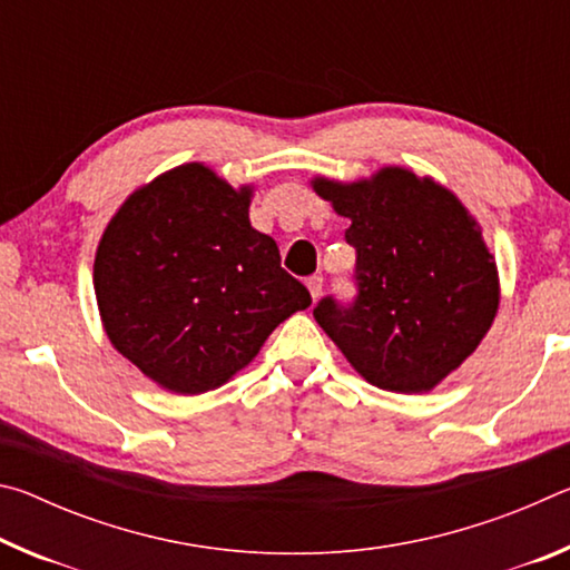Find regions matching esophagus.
I'll return each instance as SVG.
<instances>
[{
  "label": "esophagus",
  "instance_id": "34e87169",
  "mask_svg": "<svg viewBox=\"0 0 570 570\" xmlns=\"http://www.w3.org/2000/svg\"><path fill=\"white\" fill-rule=\"evenodd\" d=\"M322 286H324V278L322 276H308L306 278V288H308V294H312V298L316 302V298H320V294H322Z\"/></svg>",
  "mask_w": 570,
  "mask_h": 570
}]
</instances>
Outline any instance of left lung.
Returning a JSON list of instances; mask_svg holds the SVG:
<instances>
[{"label": "left lung", "mask_w": 570, "mask_h": 570, "mask_svg": "<svg viewBox=\"0 0 570 570\" xmlns=\"http://www.w3.org/2000/svg\"><path fill=\"white\" fill-rule=\"evenodd\" d=\"M314 190L352 224V304L324 296L314 320L356 372L390 392H430L478 350L495 320V258L448 188L404 168L370 180L316 178Z\"/></svg>", "instance_id": "left-lung-1"}]
</instances>
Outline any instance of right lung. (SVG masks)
Here are the masks:
<instances>
[{
    "instance_id": "add662e5",
    "label": "right lung",
    "mask_w": 570,
    "mask_h": 570,
    "mask_svg": "<svg viewBox=\"0 0 570 570\" xmlns=\"http://www.w3.org/2000/svg\"><path fill=\"white\" fill-rule=\"evenodd\" d=\"M248 204V186L186 163L135 190L105 228L95 254L105 332L160 387H220L312 304L276 240L250 226Z\"/></svg>"
}]
</instances>
